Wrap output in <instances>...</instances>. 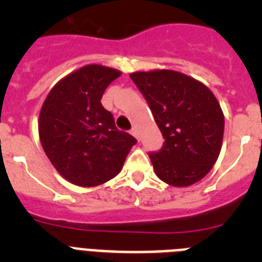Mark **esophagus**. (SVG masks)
<instances>
[{"instance_id":"34e87169","label":"esophagus","mask_w":262,"mask_h":262,"mask_svg":"<svg viewBox=\"0 0 262 262\" xmlns=\"http://www.w3.org/2000/svg\"><path fill=\"white\" fill-rule=\"evenodd\" d=\"M131 134H133V135L135 136V138L138 139V140H140V138H139V131H138V128H135V127H134V128L131 129Z\"/></svg>"}]
</instances>
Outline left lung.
<instances>
[{
    "label": "left lung",
    "instance_id": "1",
    "mask_svg": "<svg viewBox=\"0 0 262 262\" xmlns=\"http://www.w3.org/2000/svg\"><path fill=\"white\" fill-rule=\"evenodd\" d=\"M147 101L165 139L149 152L155 173L177 187L190 186L211 170L221 154L224 115L207 86L176 71L129 75Z\"/></svg>",
    "mask_w": 262,
    "mask_h": 262
}]
</instances>
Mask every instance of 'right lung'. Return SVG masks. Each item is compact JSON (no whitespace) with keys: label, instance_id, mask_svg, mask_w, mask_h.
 Returning a JSON list of instances; mask_svg holds the SVG:
<instances>
[{"label":"right lung","instance_id":"add662e5","mask_svg":"<svg viewBox=\"0 0 262 262\" xmlns=\"http://www.w3.org/2000/svg\"><path fill=\"white\" fill-rule=\"evenodd\" d=\"M120 76L107 67L86 66L52 88L39 115V138L57 172L78 186L114 178L136 139L115 127L101 103L106 88Z\"/></svg>","mask_w":262,"mask_h":262}]
</instances>
